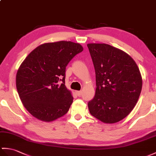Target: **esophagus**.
<instances>
[{
  "mask_svg": "<svg viewBox=\"0 0 156 156\" xmlns=\"http://www.w3.org/2000/svg\"><path fill=\"white\" fill-rule=\"evenodd\" d=\"M76 94L78 96H80L82 94V92L81 91H76Z\"/></svg>",
  "mask_w": 156,
  "mask_h": 156,
  "instance_id": "esophagus-1",
  "label": "esophagus"
}]
</instances>
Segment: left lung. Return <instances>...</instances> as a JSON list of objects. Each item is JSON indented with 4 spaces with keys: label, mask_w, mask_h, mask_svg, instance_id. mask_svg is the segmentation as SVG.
<instances>
[{
    "label": "left lung",
    "mask_w": 156,
    "mask_h": 156,
    "mask_svg": "<svg viewBox=\"0 0 156 156\" xmlns=\"http://www.w3.org/2000/svg\"><path fill=\"white\" fill-rule=\"evenodd\" d=\"M96 72V89L88 104L90 113L106 124H114L132 111L139 99L142 78L129 54L107 44H87Z\"/></svg>",
    "instance_id": "8db88e82"
}]
</instances>
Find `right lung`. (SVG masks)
Segmentation results:
<instances>
[{
  "label": "right lung",
  "mask_w": 156,
  "mask_h": 156,
  "mask_svg": "<svg viewBox=\"0 0 156 156\" xmlns=\"http://www.w3.org/2000/svg\"><path fill=\"white\" fill-rule=\"evenodd\" d=\"M83 47L71 41L44 43L28 54L18 69L16 86L23 106L46 122L66 114L73 97L65 86L67 64Z\"/></svg>",
  "instance_id": "right-lung-1"
}]
</instances>
